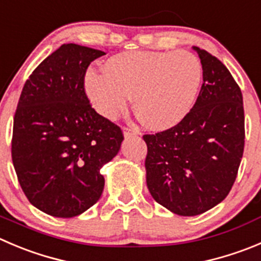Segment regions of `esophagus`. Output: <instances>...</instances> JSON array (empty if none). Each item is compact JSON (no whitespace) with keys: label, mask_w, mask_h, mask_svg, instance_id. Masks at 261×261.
<instances>
[{"label":"esophagus","mask_w":261,"mask_h":261,"mask_svg":"<svg viewBox=\"0 0 261 261\" xmlns=\"http://www.w3.org/2000/svg\"><path fill=\"white\" fill-rule=\"evenodd\" d=\"M123 132H124V137L125 138L135 137V136L141 135L140 130H138L137 128H133V126H125V128L123 129Z\"/></svg>","instance_id":"34e87169"}]
</instances>
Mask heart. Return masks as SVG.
<instances>
[{
	"label": "heart",
	"instance_id": "1",
	"mask_svg": "<svg viewBox=\"0 0 261 261\" xmlns=\"http://www.w3.org/2000/svg\"><path fill=\"white\" fill-rule=\"evenodd\" d=\"M105 71L89 70L86 91L96 110L116 119L130 95L148 126L158 130L179 124L192 110L202 82V65L188 51L125 52L109 59Z\"/></svg>",
	"mask_w": 261,
	"mask_h": 261
}]
</instances>
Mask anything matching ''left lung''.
Masks as SVG:
<instances>
[{"label":"left lung","mask_w":261,"mask_h":261,"mask_svg":"<svg viewBox=\"0 0 261 261\" xmlns=\"http://www.w3.org/2000/svg\"><path fill=\"white\" fill-rule=\"evenodd\" d=\"M192 48L203 81L192 110L173 128L143 136L148 191L156 202L182 217L202 214L227 197L245 146L240 87L222 61Z\"/></svg>","instance_id":"obj_1"}]
</instances>
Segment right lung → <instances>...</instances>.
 I'll return each instance as SVG.
<instances>
[{
	"mask_svg": "<svg viewBox=\"0 0 261 261\" xmlns=\"http://www.w3.org/2000/svg\"><path fill=\"white\" fill-rule=\"evenodd\" d=\"M100 49L66 43L31 74L14 116L11 156L29 202L56 218H73L101 197V168L120 150L121 129L92 109L84 91Z\"/></svg>",
	"mask_w": 261,
	"mask_h": 261,
	"instance_id": "add662e5",
	"label": "right lung"
}]
</instances>
